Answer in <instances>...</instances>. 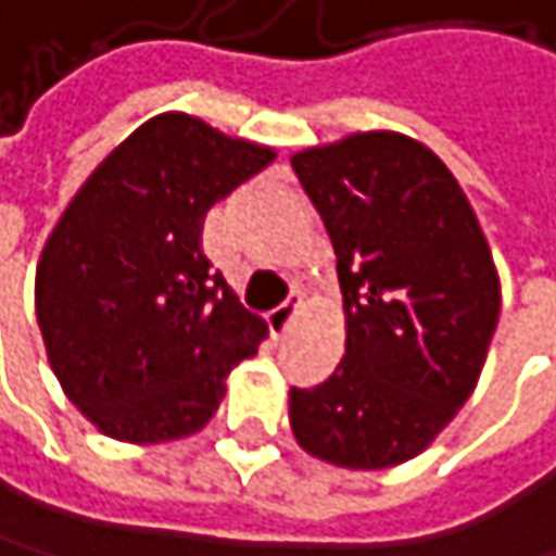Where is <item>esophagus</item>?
<instances>
[{
	"label": "esophagus",
	"mask_w": 556,
	"mask_h": 556,
	"mask_svg": "<svg viewBox=\"0 0 556 556\" xmlns=\"http://www.w3.org/2000/svg\"><path fill=\"white\" fill-rule=\"evenodd\" d=\"M300 306H303V300H300V296H290L280 309H273V313L266 316V329H269L273 339H283V336L290 332V326H293Z\"/></svg>",
	"instance_id": "34e87169"
}]
</instances>
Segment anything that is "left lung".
Wrapping results in <instances>:
<instances>
[{"label": "left lung", "instance_id": "obj_1", "mask_svg": "<svg viewBox=\"0 0 556 556\" xmlns=\"http://www.w3.org/2000/svg\"><path fill=\"white\" fill-rule=\"evenodd\" d=\"M336 247L345 358L290 391L300 446L345 469L414 459L469 401L502 290L453 172L401 132H355L293 155Z\"/></svg>", "mask_w": 556, "mask_h": 556}]
</instances>
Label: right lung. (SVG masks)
<instances>
[{
	"label": "right lung",
	"mask_w": 556,
	"mask_h": 556,
	"mask_svg": "<svg viewBox=\"0 0 556 556\" xmlns=\"http://www.w3.org/2000/svg\"><path fill=\"white\" fill-rule=\"evenodd\" d=\"M273 149L165 113L119 142L48 237L35 313L71 404L106 437L165 443L201 430L233 365L266 336L201 250L214 201Z\"/></svg>",
	"instance_id": "obj_1"
}]
</instances>
